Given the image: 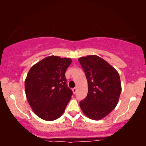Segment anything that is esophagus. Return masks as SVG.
<instances>
[{
    "label": "esophagus",
    "mask_w": 146,
    "mask_h": 146,
    "mask_svg": "<svg viewBox=\"0 0 146 146\" xmlns=\"http://www.w3.org/2000/svg\"><path fill=\"white\" fill-rule=\"evenodd\" d=\"M72 91H73V93H74V94H75V93H76V91H77V89H76V88H73Z\"/></svg>",
    "instance_id": "1"
}]
</instances>
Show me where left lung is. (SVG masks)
<instances>
[{"instance_id":"obj_1","label":"left lung","mask_w":146,"mask_h":146,"mask_svg":"<svg viewBox=\"0 0 146 146\" xmlns=\"http://www.w3.org/2000/svg\"><path fill=\"white\" fill-rule=\"evenodd\" d=\"M88 80L87 97L80 102L86 117L100 120L117 106L122 91L119 74L108 62L97 55L78 58Z\"/></svg>"}]
</instances>
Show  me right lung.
<instances>
[{
	"mask_svg": "<svg viewBox=\"0 0 146 146\" xmlns=\"http://www.w3.org/2000/svg\"><path fill=\"white\" fill-rule=\"evenodd\" d=\"M72 60L51 55L29 70L25 80L27 100L32 110L44 120L57 119L63 114L73 92L67 85L65 73Z\"/></svg>",
	"mask_w": 146,
	"mask_h": 146,
	"instance_id": "add662e5",
	"label": "right lung"
}]
</instances>
